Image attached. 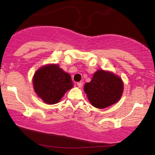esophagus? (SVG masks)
Wrapping results in <instances>:
<instances>
[{
	"label": "esophagus",
	"mask_w": 155,
	"mask_h": 155,
	"mask_svg": "<svg viewBox=\"0 0 155 155\" xmlns=\"http://www.w3.org/2000/svg\"><path fill=\"white\" fill-rule=\"evenodd\" d=\"M83 82H79V83H77L78 87H79V88H81V87H82V86H83Z\"/></svg>",
	"instance_id": "esophagus-1"
}]
</instances>
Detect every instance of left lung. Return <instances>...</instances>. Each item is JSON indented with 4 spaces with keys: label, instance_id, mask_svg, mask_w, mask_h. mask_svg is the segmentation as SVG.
Segmentation results:
<instances>
[{
    "label": "left lung",
    "instance_id": "obj_1",
    "mask_svg": "<svg viewBox=\"0 0 155 155\" xmlns=\"http://www.w3.org/2000/svg\"><path fill=\"white\" fill-rule=\"evenodd\" d=\"M124 85L121 78L113 72L101 70L94 74L84 91L94 107L104 109L116 103L122 96Z\"/></svg>",
    "mask_w": 155,
    "mask_h": 155
}]
</instances>
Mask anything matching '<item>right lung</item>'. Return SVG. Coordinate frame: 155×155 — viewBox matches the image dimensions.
<instances>
[{"label": "right lung", "instance_id": "add662e5", "mask_svg": "<svg viewBox=\"0 0 155 155\" xmlns=\"http://www.w3.org/2000/svg\"><path fill=\"white\" fill-rule=\"evenodd\" d=\"M33 84L37 95L48 104L59 103L65 93L73 87L71 77L57 64L39 68L34 74Z\"/></svg>", "mask_w": 155, "mask_h": 155}]
</instances>
